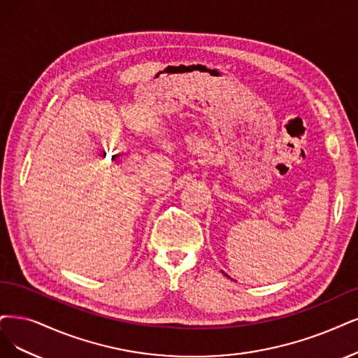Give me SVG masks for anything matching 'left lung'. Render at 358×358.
<instances>
[{
    "label": "left lung",
    "mask_w": 358,
    "mask_h": 358,
    "mask_svg": "<svg viewBox=\"0 0 358 358\" xmlns=\"http://www.w3.org/2000/svg\"><path fill=\"white\" fill-rule=\"evenodd\" d=\"M226 275H227V274H226Z\"/></svg>",
    "instance_id": "obj_1"
}]
</instances>
